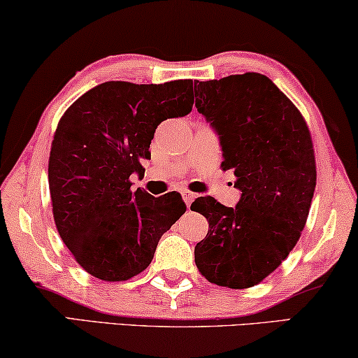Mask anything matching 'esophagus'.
<instances>
[{
	"mask_svg": "<svg viewBox=\"0 0 358 358\" xmlns=\"http://www.w3.org/2000/svg\"><path fill=\"white\" fill-rule=\"evenodd\" d=\"M182 199H184L185 205H187V207H190V203H192L194 199H195V194L190 192V190H182Z\"/></svg>",
	"mask_w": 358,
	"mask_h": 358,
	"instance_id": "obj_1",
	"label": "esophagus"
}]
</instances>
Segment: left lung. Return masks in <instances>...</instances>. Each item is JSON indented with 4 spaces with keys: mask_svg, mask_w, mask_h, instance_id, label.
<instances>
[{
    "mask_svg": "<svg viewBox=\"0 0 358 358\" xmlns=\"http://www.w3.org/2000/svg\"><path fill=\"white\" fill-rule=\"evenodd\" d=\"M195 107L218 131L222 169H233L234 208L199 197L208 220L195 266L210 283L249 288L288 257L301 236L316 187L311 134L296 106L261 73L195 81Z\"/></svg>",
    "mask_w": 358,
    "mask_h": 358,
    "instance_id": "1",
    "label": "left lung"
}]
</instances>
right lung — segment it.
<instances>
[{"mask_svg": "<svg viewBox=\"0 0 358 358\" xmlns=\"http://www.w3.org/2000/svg\"><path fill=\"white\" fill-rule=\"evenodd\" d=\"M192 80L164 85L107 81L73 102L58 122L48 187L58 234L92 277L124 282L150 266L161 236L185 212L180 194L131 192L145 173L155 130L192 110Z\"/></svg>", "mask_w": 358, "mask_h": 358, "instance_id": "1", "label": "right lung"}]
</instances>
